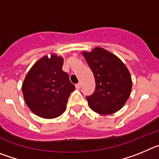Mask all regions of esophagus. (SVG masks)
Returning <instances> with one entry per match:
<instances>
[{"label":"esophagus","instance_id":"1","mask_svg":"<svg viewBox=\"0 0 159 159\" xmlns=\"http://www.w3.org/2000/svg\"><path fill=\"white\" fill-rule=\"evenodd\" d=\"M75 88H77V89H80V88H81V84H80V83H78V84H75Z\"/></svg>","mask_w":159,"mask_h":159}]
</instances>
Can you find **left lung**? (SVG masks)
Here are the masks:
<instances>
[{"mask_svg":"<svg viewBox=\"0 0 159 159\" xmlns=\"http://www.w3.org/2000/svg\"><path fill=\"white\" fill-rule=\"evenodd\" d=\"M95 76V90L86 96L92 111L109 115L120 110L130 95L132 80L127 67L116 56L102 48L83 52Z\"/></svg>","mask_w":159,"mask_h":159,"instance_id":"left-lung-1","label":"left lung"}]
</instances>
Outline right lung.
Returning a JSON list of instances; mask_svg holds the SVG:
<instances>
[{"instance_id": "add662e5", "label": "right lung", "mask_w": 159, "mask_h": 159, "mask_svg": "<svg viewBox=\"0 0 159 159\" xmlns=\"http://www.w3.org/2000/svg\"><path fill=\"white\" fill-rule=\"evenodd\" d=\"M64 59L52 54L39 60L22 84L26 104L36 116L54 119L65 111L70 94L75 90L68 74L62 70Z\"/></svg>"}]
</instances>
